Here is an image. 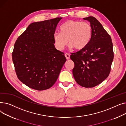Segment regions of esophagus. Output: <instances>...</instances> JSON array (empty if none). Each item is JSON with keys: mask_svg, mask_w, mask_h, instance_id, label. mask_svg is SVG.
Wrapping results in <instances>:
<instances>
[{"mask_svg": "<svg viewBox=\"0 0 126 126\" xmlns=\"http://www.w3.org/2000/svg\"><path fill=\"white\" fill-rule=\"evenodd\" d=\"M64 55H65V57L66 58V60H70V55L69 53H65Z\"/></svg>", "mask_w": 126, "mask_h": 126, "instance_id": "esophagus-1", "label": "esophagus"}]
</instances>
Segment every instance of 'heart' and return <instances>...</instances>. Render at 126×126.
Here are the masks:
<instances>
[{"mask_svg":"<svg viewBox=\"0 0 126 126\" xmlns=\"http://www.w3.org/2000/svg\"><path fill=\"white\" fill-rule=\"evenodd\" d=\"M61 32L53 34L55 45L63 50L67 44L76 50L84 48L90 43L92 35L91 25L86 21L69 20L60 27Z\"/></svg>","mask_w":126,"mask_h":126,"instance_id":"b5f03b06","label":"heart"}]
</instances>
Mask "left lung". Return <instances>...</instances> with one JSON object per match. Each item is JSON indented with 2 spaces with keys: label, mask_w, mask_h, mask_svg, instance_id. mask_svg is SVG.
I'll list each match as a JSON object with an SVG mask.
<instances>
[{
  "label": "left lung",
  "mask_w": 126,
  "mask_h": 126,
  "mask_svg": "<svg viewBox=\"0 0 126 126\" xmlns=\"http://www.w3.org/2000/svg\"><path fill=\"white\" fill-rule=\"evenodd\" d=\"M90 22L92 35L83 49L71 53L74 63L73 76L76 82L84 87H93L109 76L113 60V45L110 35L100 22L94 17L84 18Z\"/></svg>",
  "instance_id": "8db88e82"
}]
</instances>
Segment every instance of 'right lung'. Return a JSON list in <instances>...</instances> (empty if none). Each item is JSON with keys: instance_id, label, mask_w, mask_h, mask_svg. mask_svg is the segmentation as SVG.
Segmentation results:
<instances>
[{"instance_id": "obj_1", "label": "right lung", "mask_w": 126, "mask_h": 126, "mask_svg": "<svg viewBox=\"0 0 126 126\" xmlns=\"http://www.w3.org/2000/svg\"><path fill=\"white\" fill-rule=\"evenodd\" d=\"M62 19L31 23L15 43L12 59L17 77L32 89L52 86L66 62L64 53L54 45L53 34Z\"/></svg>"}]
</instances>
